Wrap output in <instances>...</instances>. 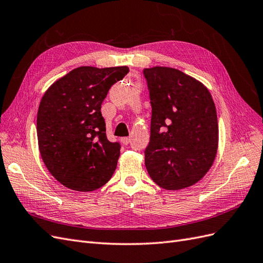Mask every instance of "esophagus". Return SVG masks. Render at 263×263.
I'll return each instance as SVG.
<instances>
[{
  "label": "esophagus",
  "instance_id": "esophagus-1",
  "mask_svg": "<svg viewBox=\"0 0 263 263\" xmlns=\"http://www.w3.org/2000/svg\"><path fill=\"white\" fill-rule=\"evenodd\" d=\"M121 141L123 142L124 145H128L129 142H130V138H129V137H123V138L121 139Z\"/></svg>",
  "mask_w": 263,
  "mask_h": 263
}]
</instances>
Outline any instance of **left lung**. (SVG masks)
<instances>
[{
    "instance_id": "1",
    "label": "left lung",
    "mask_w": 263,
    "mask_h": 263,
    "mask_svg": "<svg viewBox=\"0 0 263 263\" xmlns=\"http://www.w3.org/2000/svg\"><path fill=\"white\" fill-rule=\"evenodd\" d=\"M151 103L145 164L150 178L177 191L200 181L216 158L218 123L203 83L168 67L144 69Z\"/></svg>"
}]
</instances>
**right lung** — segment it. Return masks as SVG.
Returning <instances> with one entry per match:
<instances>
[{
  "label": "right lung",
  "mask_w": 263,
  "mask_h": 263,
  "mask_svg": "<svg viewBox=\"0 0 263 263\" xmlns=\"http://www.w3.org/2000/svg\"><path fill=\"white\" fill-rule=\"evenodd\" d=\"M128 67H79L52 83L37 113L41 156L62 185L90 192L112 178L121 145L106 137L101 105Z\"/></svg>",
  "instance_id": "obj_1"
}]
</instances>
